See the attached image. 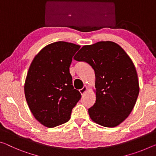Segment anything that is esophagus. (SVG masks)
Returning a JSON list of instances; mask_svg holds the SVG:
<instances>
[{"mask_svg":"<svg viewBox=\"0 0 156 156\" xmlns=\"http://www.w3.org/2000/svg\"><path fill=\"white\" fill-rule=\"evenodd\" d=\"M87 87L85 86V87H83L82 89H81V90H80L79 91H80V93L81 94V95H83L87 91Z\"/></svg>","mask_w":156,"mask_h":156,"instance_id":"esophagus-1","label":"esophagus"}]
</instances>
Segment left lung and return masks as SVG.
<instances>
[{
	"mask_svg": "<svg viewBox=\"0 0 156 156\" xmlns=\"http://www.w3.org/2000/svg\"><path fill=\"white\" fill-rule=\"evenodd\" d=\"M73 59L85 62L94 70L96 102L88 109L91 120L108 128L119 125L131 112L140 91L131 59L110 41L84 46Z\"/></svg>",
	"mask_w": 156,
	"mask_h": 156,
	"instance_id": "8db88e82",
	"label": "left lung"
}]
</instances>
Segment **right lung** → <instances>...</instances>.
I'll list each match as a JSON object with an SVG mask.
<instances>
[{"instance_id":"right-lung-1","label":"right lung","mask_w":156,"mask_h":156,"mask_svg":"<svg viewBox=\"0 0 156 156\" xmlns=\"http://www.w3.org/2000/svg\"><path fill=\"white\" fill-rule=\"evenodd\" d=\"M80 46L66 41L48 44L34 57L24 92L34 118L48 128L67 122L81 94L72 85L69 66Z\"/></svg>"}]
</instances>
